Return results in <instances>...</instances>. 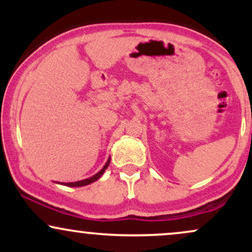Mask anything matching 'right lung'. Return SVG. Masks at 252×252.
<instances>
[{
    "label": "right lung",
    "instance_id": "add662e5",
    "mask_svg": "<svg viewBox=\"0 0 252 252\" xmlns=\"http://www.w3.org/2000/svg\"><path fill=\"white\" fill-rule=\"evenodd\" d=\"M109 163H110V158H108V161H106V163L104 164V167L102 169L99 170V172L97 173V174L92 175L91 178H88V179H84V180H80V181H76V182H62V185H65V186H68V187H82V186H86V185H90L92 184V182L97 181L98 179L100 178L104 174V172H105V169L109 167ZM59 184V182H58Z\"/></svg>",
    "mask_w": 252,
    "mask_h": 252
}]
</instances>
